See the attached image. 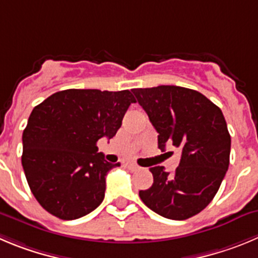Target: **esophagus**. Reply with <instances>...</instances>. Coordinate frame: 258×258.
Returning <instances> with one entry per match:
<instances>
[{"mask_svg": "<svg viewBox=\"0 0 258 258\" xmlns=\"http://www.w3.org/2000/svg\"><path fill=\"white\" fill-rule=\"evenodd\" d=\"M126 167L128 168L130 170H132V172H135V170H139V169H140V167H139V165L135 164V163H126Z\"/></svg>", "mask_w": 258, "mask_h": 258, "instance_id": "1", "label": "esophagus"}]
</instances>
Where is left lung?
Wrapping results in <instances>:
<instances>
[{"mask_svg":"<svg viewBox=\"0 0 258 258\" xmlns=\"http://www.w3.org/2000/svg\"><path fill=\"white\" fill-rule=\"evenodd\" d=\"M158 132V146L178 148L173 173L153 167V186L140 191L149 209L172 220H186L211 202L223 182L230 155V135L223 112L205 95L174 85L132 89Z\"/></svg>","mask_w":258,"mask_h":258,"instance_id":"obj_1","label":"left lung"}]
</instances>
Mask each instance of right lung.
Returning a JSON list of instances; mask_svg holds the SVG:
<instances>
[{"mask_svg":"<svg viewBox=\"0 0 258 258\" xmlns=\"http://www.w3.org/2000/svg\"><path fill=\"white\" fill-rule=\"evenodd\" d=\"M130 90L67 89L33 109L23 132L24 173L44 210L62 220L88 215L102 204L112 164L98 153L135 103Z\"/></svg>","mask_w":258,"mask_h":258,"instance_id":"1","label":"right lung"}]
</instances>
